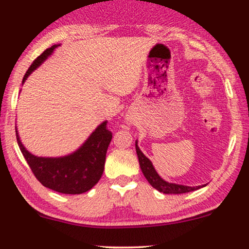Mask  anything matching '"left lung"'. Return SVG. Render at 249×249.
Returning <instances> with one entry per match:
<instances>
[{
	"label": "left lung",
	"mask_w": 249,
	"mask_h": 249,
	"mask_svg": "<svg viewBox=\"0 0 249 249\" xmlns=\"http://www.w3.org/2000/svg\"><path fill=\"white\" fill-rule=\"evenodd\" d=\"M136 152H137L139 165H141L142 175L145 176V178L147 179L153 188L159 190L160 193L163 194H185L189 192H194V190H197L202 187H205L206 185L202 186H196V187H190V186H183V185H178V183L173 182H168L165 181L164 179H162L161 177L159 176V173L156 172L154 166H153V163L148 158H146L144 153L141 151V148L138 147V141H136Z\"/></svg>",
	"instance_id": "1"
}]
</instances>
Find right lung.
<instances>
[{
  "mask_svg": "<svg viewBox=\"0 0 249 249\" xmlns=\"http://www.w3.org/2000/svg\"><path fill=\"white\" fill-rule=\"evenodd\" d=\"M57 46L60 44L51 46L34 61L23 76L22 84ZM107 121L102 122L77 151L59 158H43L32 154L20 141L18 129L16 128L17 142L23 158L43 186L61 194L78 195L93 188L103 175L107 151L112 139V132L107 130Z\"/></svg>",
  "mask_w": 249,
  "mask_h": 249,
  "instance_id": "1",
  "label": "right lung"
}]
</instances>
